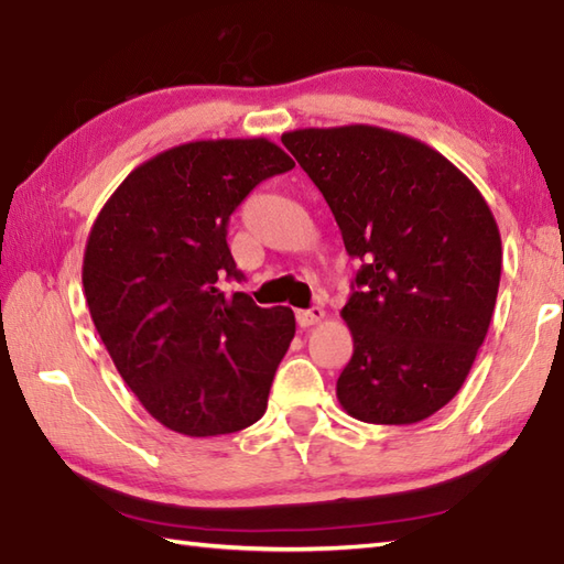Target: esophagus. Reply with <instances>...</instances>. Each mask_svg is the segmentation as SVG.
<instances>
[{
  "label": "esophagus",
  "instance_id": "1",
  "mask_svg": "<svg viewBox=\"0 0 564 564\" xmlns=\"http://www.w3.org/2000/svg\"><path fill=\"white\" fill-rule=\"evenodd\" d=\"M295 317H297V325H301V327H313V325L323 323V319H325V307L313 305V307H307V311H297Z\"/></svg>",
  "mask_w": 564,
  "mask_h": 564
}]
</instances>
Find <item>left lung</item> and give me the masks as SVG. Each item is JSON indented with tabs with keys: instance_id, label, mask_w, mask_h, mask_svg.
Segmentation results:
<instances>
[{
	"instance_id": "1",
	"label": "left lung",
	"mask_w": 564,
	"mask_h": 564,
	"mask_svg": "<svg viewBox=\"0 0 564 564\" xmlns=\"http://www.w3.org/2000/svg\"><path fill=\"white\" fill-rule=\"evenodd\" d=\"M361 267L341 317L355 355L337 399L357 421L411 425L455 399L494 315L501 235L465 173L427 143L351 124L281 137Z\"/></svg>"
}]
</instances>
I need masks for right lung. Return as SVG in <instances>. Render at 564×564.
<instances>
[{"label":"right lung","instance_id":"obj_1","mask_svg":"<svg viewBox=\"0 0 564 564\" xmlns=\"http://www.w3.org/2000/svg\"><path fill=\"white\" fill-rule=\"evenodd\" d=\"M293 165L269 139L183 143L131 171L90 229L93 323L121 379L175 433L227 435L267 413L293 311L225 295L217 281L245 279L227 247L231 213Z\"/></svg>","mask_w":564,"mask_h":564}]
</instances>
